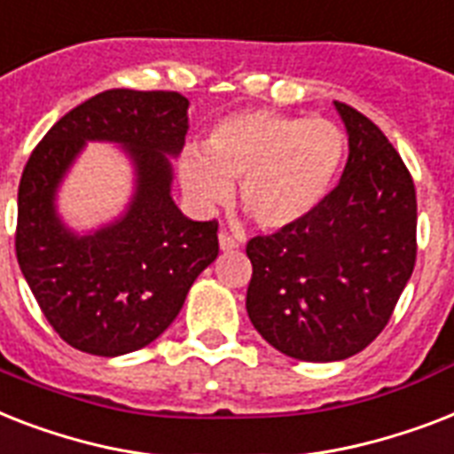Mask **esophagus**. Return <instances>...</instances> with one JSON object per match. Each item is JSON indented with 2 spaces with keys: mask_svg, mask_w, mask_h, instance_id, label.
<instances>
[{
  "mask_svg": "<svg viewBox=\"0 0 454 454\" xmlns=\"http://www.w3.org/2000/svg\"><path fill=\"white\" fill-rule=\"evenodd\" d=\"M217 246H220V250H223V253H230V250L239 248V241L237 239H231L227 231H220V234H217Z\"/></svg>",
  "mask_w": 454,
  "mask_h": 454,
  "instance_id": "obj_1",
  "label": "esophagus"
}]
</instances>
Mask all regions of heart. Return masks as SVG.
<instances>
[{"instance_id": "b5f03b06", "label": "heart", "mask_w": 454, "mask_h": 454, "mask_svg": "<svg viewBox=\"0 0 454 454\" xmlns=\"http://www.w3.org/2000/svg\"><path fill=\"white\" fill-rule=\"evenodd\" d=\"M344 150L342 129L328 119L231 112L208 130L204 147L180 152L177 183L197 210L227 204L237 183L239 204L257 227L288 230L321 206Z\"/></svg>"}]
</instances>
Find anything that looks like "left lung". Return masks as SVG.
<instances>
[{
  "label": "left lung",
  "mask_w": 454,
  "mask_h": 454,
  "mask_svg": "<svg viewBox=\"0 0 454 454\" xmlns=\"http://www.w3.org/2000/svg\"><path fill=\"white\" fill-rule=\"evenodd\" d=\"M349 157L311 215L250 239V324L297 361H342L375 340L415 267V184L371 119L344 103Z\"/></svg>",
  "instance_id": "8db88e82"
}]
</instances>
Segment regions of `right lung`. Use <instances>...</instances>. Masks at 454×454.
Returning <instances> with one entry per match:
<instances>
[{
	"mask_svg": "<svg viewBox=\"0 0 454 454\" xmlns=\"http://www.w3.org/2000/svg\"><path fill=\"white\" fill-rule=\"evenodd\" d=\"M187 110L176 90H105L67 112L25 166L18 264L46 321L74 349L121 356L154 342L217 257L215 220L194 223L170 197ZM89 142L125 152L134 192L114 221L79 232L59 215L57 192Z\"/></svg>",
	"mask_w": 454,
	"mask_h": 454,
	"instance_id": "1",
	"label": "right lung"
}]
</instances>
